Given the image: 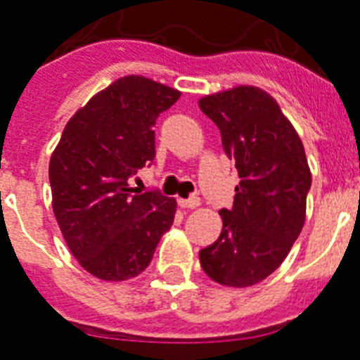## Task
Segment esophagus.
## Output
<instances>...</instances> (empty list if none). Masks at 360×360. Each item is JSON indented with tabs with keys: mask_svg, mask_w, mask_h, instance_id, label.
<instances>
[{
	"mask_svg": "<svg viewBox=\"0 0 360 360\" xmlns=\"http://www.w3.org/2000/svg\"><path fill=\"white\" fill-rule=\"evenodd\" d=\"M178 206L184 210H195L200 206V198L198 197H189V198H178Z\"/></svg>",
	"mask_w": 360,
	"mask_h": 360,
	"instance_id": "34e87169",
	"label": "esophagus"
}]
</instances>
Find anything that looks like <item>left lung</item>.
Listing matches in <instances>:
<instances>
[{"mask_svg": "<svg viewBox=\"0 0 360 360\" xmlns=\"http://www.w3.org/2000/svg\"><path fill=\"white\" fill-rule=\"evenodd\" d=\"M219 127L222 148L240 182L231 210H221L222 231L198 252L213 281L250 287L283 263L305 222L311 171L304 143L274 97L237 86L198 101Z\"/></svg>", "mask_w": 360, "mask_h": 360, "instance_id": "left-lung-1", "label": "left lung"}]
</instances>
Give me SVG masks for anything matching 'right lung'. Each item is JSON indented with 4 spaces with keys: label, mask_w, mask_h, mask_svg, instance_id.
I'll return each instance as SVG.
<instances>
[{
    "label": "right lung",
    "mask_w": 360,
    "mask_h": 360,
    "mask_svg": "<svg viewBox=\"0 0 360 360\" xmlns=\"http://www.w3.org/2000/svg\"><path fill=\"white\" fill-rule=\"evenodd\" d=\"M180 91L139 75L121 77L68 121L51 154L53 212L79 265L105 281L141 274L176 213L160 191L129 178L156 154L154 130Z\"/></svg>",
    "instance_id": "obj_1"
}]
</instances>
